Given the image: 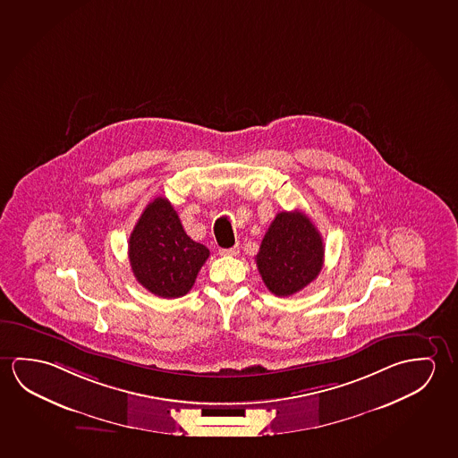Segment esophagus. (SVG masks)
Instances as JSON below:
<instances>
[{"mask_svg": "<svg viewBox=\"0 0 458 458\" xmlns=\"http://www.w3.org/2000/svg\"><path fill=\"white\" fill-rule=\"evenodd\" d=\"M219 253L223 254V256H235V254L239 253V245H235L233 248H225V250H219Z\"/></svg>", "mask_w": 458, "mask_h": 458, "instance_id": "34e87169", "label": "esophagus"}]
</instances>
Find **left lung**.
I'll return each mask as SVG.
<instances>
[{"label":"left lung","mask_w":458,"mask_h":458,"mask_svg":"<svg viewBox=\"0 0 458 458\" xmlns=\"http://www.w3.org/2000/svg\"><path fill=\"white\" fill-rule=\"evenodd\" d=\"M262 282L276 296H291L312 284L325 259L317 227L301 211H282L270 223L256 254Z\"/></svg>","instance_id":"left-lung-1"}]
</instances>
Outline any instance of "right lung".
Instances as JSON below:
<instances>
[{
    "label": "right lung",
    "instance_id": "obj_1",
    "mask_svg": "<svg viewBox=\"0 0 458 458\" xmlns=\"http://www.w3.org/2000/svg\"><path fill=\"white\" fill-rule=\"evenodd\" d=\"M208 256V248L184 233L174 205L164 197L148 204L129 239L133 276L160 298L184 296Z\"/></svg>",
    "mask_w": 458,
    "mask_h": 458
}]
</instances>
